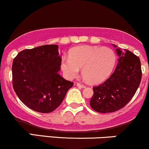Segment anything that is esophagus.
<instances>
[{
	"label": "esophagus",
	"mask_w": 149,
	"mask_h": 149,
	"mask_svg": "<svg viewBox=\"0 0 149 149\" xmlns=\"http://www.w3.org/2000/svg\"><path fill=\"white\" fill-rule=\"evenodd\" d=\"M76 86L78 87V88H85V85L80 84V83H77Z\"/></svg>",
	"instance_id": "34e87169"
}]
</instances>
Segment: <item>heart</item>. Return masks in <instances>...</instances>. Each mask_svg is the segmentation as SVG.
I'll return each instance as SVG.
<instances>
[{"instance_id": "1", "label": "heart", "mask_w": 149, "mask_h": 149, "mask_svg": "<svg viewBox=\"0 0 149 149\" xmlns=\"http://www.w3.org/2000/svg\"><path fill=\"white\" fill-rule=\"evenodd\" d=\"M116 61L114 51L109 47L83 45L73 48L70 55L64 56L61 69L68 79H73L83 68V74L90 83H99L107 79Z\"/></svg>"}]
</instances>
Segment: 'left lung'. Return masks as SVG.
Segmentation results:
<instances>
[{"label": "left lung", "instance_id": "1", "mask_svg": "<svg viewBox=\"0 0 149 149\" xmlns=\"http://www.w3.org/2000/svg\"><path fill=\"white\" fill-rule=\"evenodd\" d=\"M116 52L120 58L114 72L103 83L93 87L90 104L97 112L112 113L123 108L134 97L141 83L139 58L127 49L124 53L117 48Z\"/></svg>", "mask_w": 149, "mask_h": 149}]
</instances>
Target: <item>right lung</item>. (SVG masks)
Listing matches in <instances>:
<instances>
[{"label": "right lung", "instance_id": "1", "mask_svg": "<svg viewBox=\"0 0 149 149\" xmlns=\"http://www.w3.org/2000/svg\"><path fill=\"white\" fill-rule=\"evenodd\" d=\"M61 60L57 45L24 49L15 57L12 66L13 89L26 107L47 113L61 104L73 83L58 73Z\"/></svg>", "mask_w": 149, "mask_h": 149}]
</instances>
